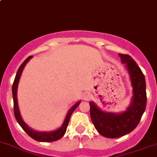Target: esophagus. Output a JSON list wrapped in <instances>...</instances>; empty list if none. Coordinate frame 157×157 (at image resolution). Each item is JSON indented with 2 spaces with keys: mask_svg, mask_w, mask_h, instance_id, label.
Wrapping results in <instances>:
<instances>
[{
  "mask_svg": "<svg viewBox=\"0 0 157 157\" xmlns=\"http://www.w3.org/2000/svg\"><path fill=\"white\" fill-rule=\"evenodd\" d=\"M83 97H84V99L87 100V99H88L89 95H88V94H84V96H83Z\"/></svg>",
  "mask_w": 157,
  "mask_h": 157,
  "instance_id": "34e87169",
  "label": "esophagus"
}]
</instances>
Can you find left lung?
I'll use <instances>...</instances> for the list:
<instances>
[{
	"label": "left lung",
	"mask_w": 157,
	"mask_h": 157,
	"mask_svg": "<svg viewBox=\"0 0 157 157\" xmlns=\"http://www.w3.org/2000/svg\"><path fill=\"white\" fill-rule=\"evenodd\" d=\"M122 63L129 73L133 97L131 104L120 113L104 112L93 101H90L91 119L98 133L105 138H116L133 131L142 118L146 107L145 79L143 73L135 61L128 55L119 54Z\"/></svg>",
	"instance_id": "left-lung-1"
}]
</instances>
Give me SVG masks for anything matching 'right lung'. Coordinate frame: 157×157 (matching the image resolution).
I'll use <instances>...</instances> for the list:
<instances>
[{"instance_id":"obj_1","label":"right lung","mask_w":157,"mask_h":157,"mask_svg":"<svg viewBox=\"0 0 157 157\" xmlns=\"http://www.w3.org/2000/svg\"><path fill=\"white\" fill-rule=\"evenodd\" d=\"M32 57H33V56H29V57L22 63V65H21L20 67L19 68L18 71H17L15 80H14L13 82V85H12V96H13L14 101V114H15V119H16L17 122L19 123V125L22 127V129L26 131V134H27L29 137L33 138L34 140L37 141V142H55V141H57L59 140V139H60V138L65 135V133H66V128H67V126H68L69 121H70V117H71L73 111L76 109V108L80 105V101H78V102H77L76 104H74L73 106H72V108L69 110L68 113L66 115V119H65L63 125H62L61 128H59V129L56 130V131H51V132H47V131L40 132V131H34V130L31 129L27 124L24 122L23 120L22 119L20 113H19V106H18V100H17V89H18V84H19V79H20L22 70H23L24 67H25L26 63L29 62V59H32Z\"/></svg>"}]
</instances>
